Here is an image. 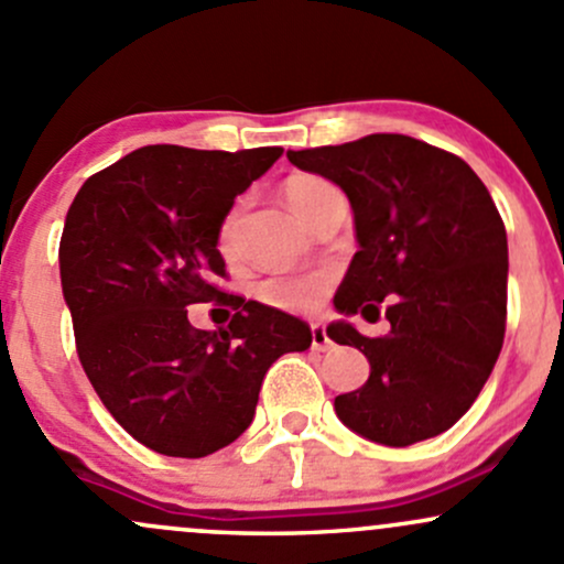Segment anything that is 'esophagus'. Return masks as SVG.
Masks as SVG:
<instances>
[{
  "label": "esophagus",
  "mask_w": 564,
  "mask_h": 564,
  "mask_svg": "<svg viewBox=\"0 0 564 564\" xmlns=\"http://www.w3.org/2000/svg\"><path fill=\"white\" fill-rule=\"evenodd\" d=\"M311 332H313V348L315 350H326L332 345V339H329V334H326V326L324 324H318V321H315V324L311 326Z\"/></svg>",
  "instance_id": "obj_1"
}]
</instances>
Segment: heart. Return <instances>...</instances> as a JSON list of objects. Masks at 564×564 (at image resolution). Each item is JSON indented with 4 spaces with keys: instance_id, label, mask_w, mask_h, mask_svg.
Here are the masks:
<instances>
[{
    "instance_id": "b5f03b06",
    "label": "heart",
    "mask_w": 564,
    "mask_h": 564,
    "mask_svg": "<svg viewBox=\"0 0 564 564\" xmlns=\"http://www.w3.org/2000/svg\"><path fill=\"white\" fill-rule=\"evenodd\" d=\"M337 192L334 184L318 176H294L286 184V200L294 208L300 219H305L307 212L318 200H324L326 195ZM235 232V214H230L221 225L219 232V246L221 249H230ZM321 294H324V281L315 275H272L268 281H262L259 286V296L272 307H281V311H311L318 305Z\"/></svg>"
}]
</instances>
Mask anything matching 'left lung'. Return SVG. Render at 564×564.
Here are the masks:
<instances>
[{
    "label": "left lung",
    "instance_id": "1",
    "mask_svg": "<svg viewBox=\"0 0 564 564\" xmlns=\"http://www.w3.org/2000/svg\"><path fill=\"white\" fill-rule=\"evenodd\" d=\"M348 195L358 251L334 294L326 334L369 358V380L334 399L369 442L410 447L453 429L485 388L506 332L509 243L481 178L455 154L401 133L286 152ZM387 302L392 329L364 338Z\"/></svg>",
    "mask_w": 564,
    "mask_h": 564
}]
</instances>
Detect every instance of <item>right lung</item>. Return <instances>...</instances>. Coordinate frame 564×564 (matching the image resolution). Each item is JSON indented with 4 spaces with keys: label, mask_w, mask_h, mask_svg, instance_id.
I'll return each mask as SVG.
<instances>
[{
    "label": "right lung",
    "mask_w": 564,
    "mask_h": 564,
    "mask_svg": "<svg viewBox=\"0 0 564 564\" xmlns=\"http://www.w3.org/2000/svg\"><path fill=\"white\" fill-rule=\"evenodd\" d=\"M281 154L141 147L90 176L66 214L58 264L79 361L111 417L154 453L232 444L272 364L311 348L305 321L216 289L235 197ZM212 299L234 321L195 330L183 307Z\"/></svg>",
    "instance_id": "add662e5"
}]
</instances>
